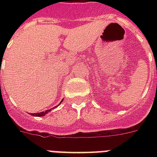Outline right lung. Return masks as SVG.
<instances>
[{"instance_id":"1","label":"right lung","mask_w":157,"mask_h":157,"mask_svg":"<svg viewBox=\"0 0 157 157\" xmlns=\"http://www.w3.org/2000/svg\"><path fill=\"white\" fill-rule=\"evenodd\" d=\"M63 101V100H62ZM61 101V102H62ZM61 102H60V103H61ZM54 109V108H53ZM48 109V110H46L45 112H41V113H32L31 115L32 116H36V117H42V116H44L45 114H47L48 113H49L50 111H51L52 109Z\"/></svg>"}]
</instances>
